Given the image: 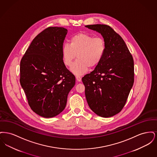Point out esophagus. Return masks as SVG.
<instances>
[{
	"mask_svg": "<svg viewBox=\"0 0 157 157\" xmlns=\"http://www.w3.org/2000/svg\"><path fill=\"white\" fill-rule=\"evenodd\" d=\"M76 79L78 82H81V77L79 76H76Z\"/></svg>",
	"mask_w": 157,
	"mask_h": 157,
	"instance_id": "34e87169",
	"label": "esophagus"
}]
</instances>
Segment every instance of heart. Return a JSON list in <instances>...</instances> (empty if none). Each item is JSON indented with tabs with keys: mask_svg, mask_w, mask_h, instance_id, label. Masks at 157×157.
<instances>
[{
	"mask_svg": "<svg viewBox=\"0 0 157 157\" xmlns=\"http://www.w3.org/2000/svg\"><path fill=\"white\" fill-rule=\"evenodd\" d=\"M105 51L104 39L81 32L71 37L69 45H63L62 52L64 63L69 67L72 66L77 56L78 59L71 71L75 75H81L86 73L89 67L97 66L102 59Z\"/></svg>",
	"mask_w": 157,
	"mask_h": 157,
	"instance_id": "obj_1",
	"label": "heart"
}]
</instances>
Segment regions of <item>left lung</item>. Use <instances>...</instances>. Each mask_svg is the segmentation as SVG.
<instances>
[{"instance_id": "1", "label": "left lung", "mask_w": 157, "mask_h": 157, "mask_svg": "<svg viewBox=\"0 0 157 157\" xmlns=\"http://www.w3.org/2000/svg\"><path fill=\"white\" fill-rule=\"evenodd\" d=\"M101 33L106 45L104 56L90 74L82 78L90 109L104 118L122 109L134 82L133 58L123 39L108 25L85 26Z\"/></svg>"}]
</instances>
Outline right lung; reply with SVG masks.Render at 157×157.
Here are the masks:
<instances>
[{
  "label": "right lung",
  "mask_w": 157,
  "mask_h": 157,
  "mask_svg": "<svg viewBox=\"0 0 157 157\" xmlns=\"http://www.w3.org/2000/svg\"><path fill=\"white\" fill-rule=\"evenodd\" d=\"M67 29L49 27L33 39L20 63V83L30 108L44 118L62 112L75 77L65 67L62 46Z\"/></svg>",
  "instance_id": "1"
}]
</instances>
